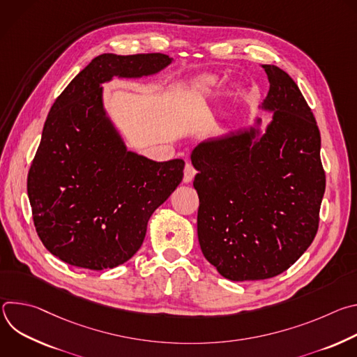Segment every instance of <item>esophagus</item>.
<instances>
[{
	"label": "esophagus",
	"instance_id": "1",
	"mask_svg": "<svg viewBox=\"0 0 357 357\" xmlns=\"http://www.w3.org/2000/svg\"><path fill=\"white\" fill-rule=\"evenodd\" d=\"M195 175H196V169L193 168V165H192V164H186V165H185V169H183V182H185V183L192 182V179L195 178Z\"/></svg>",
	"mask_w": 357,
	"mask_h": 357
}]
</instances>
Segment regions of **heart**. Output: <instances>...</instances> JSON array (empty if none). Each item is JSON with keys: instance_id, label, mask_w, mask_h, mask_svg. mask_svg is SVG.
Returning a JSON list of instances; mask_svg holds the SVG:
<instances>
[{"instance_id": "obj_1", "label": "heart", "mask_w": 357, "mask_h": 357, "mask_svg": "<svg viewBox=\"0 0 357 357\" xmlns=\"http://www.w3.org/2000/svg\"><path fill=\"white\" fill-rule=\"evenodd\" d=\"M218 80L216 77H205L197 86H196V93L200 96H206L209 93H212V90L216 87Z\"/></svg>"}]
</instances>
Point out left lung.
Returning <instances> with one entry per match:
<instances>
[{
  "mask_svg": "<svg viewBox=\"0 0 357 357\" xmlns=\"http://www.w3.org/2000/svg\"><path fill=\"white\" fill-rule=\"evenodd\" d=\"M270 90L254 126L197 144V238L205 259L231 281H257L288 270L307 251L325 193L321 134L296 83L263 65Z\"/></svg>",
  "mask_w": 357,
  "mask_h": 357,
  "instance_id": "obj_1",
  "label": "left lung"
}]
</instances>
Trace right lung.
Returning <instances> with one entry per match:
<instances>
[{
  "instance_id": "1",
  "label": "right lung",
  "mask_w": 357,
  "mask_h": 357,
  "mask_svg": "<svg viewBox=\"0 0 357 357\" xmlns=\"http://www.w3.org/2000/svg\"><path fill=\"white\" fill-rule=\"evenodd\" d=\"M164 54L94 58L56 98L28 174L36 233L50 254L106 270L139 250L146 225L183 178V160L152 161L128 151L110 120L101 84L160 73Z\"/></svg>"
}]
</instances>
